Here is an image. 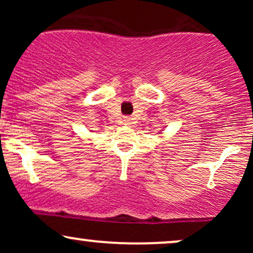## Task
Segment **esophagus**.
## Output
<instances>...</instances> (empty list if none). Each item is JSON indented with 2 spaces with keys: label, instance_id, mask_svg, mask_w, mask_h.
Returning <instances> with one entry per match:
<instances>
[{
  "label": "esophagus",
  "instance_id": "1",
  "mask_svg": "<svg viewBox=\"0 0 253 253\" xmlns=\"http://www.w3.org/2000/svg\"><path fill=\"white\" fill-rule=\"evenodd\" d=\"M124 121H125V125H132L133 124L132 119H130V118H126Z\"/></svg>",
  "mask_w": 253,
  "mask_h": 253
}]
</instances>
